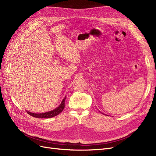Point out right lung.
<instances>
[{
	"label": "right lung",
	"instance_id": "right-lung-1",
	"mask_svg": "<svg viewBox=\"0 0 156 156\" xmlns=\"http://www.w3.org/2000/svg\"><path fill=\"white\" fill-rule=\"evenodd\" d=\"M65 100H66V97L63 99V100L61 103V104L60 105L59 107H58L55 109L48 112H45V113H39V114H36V113H32L29 111H27V113L30 116L35 117V118H40V119H48V118H52L54 117L56 115H59L60 113L62 112L64 108V103H65Z\"/></svg>",
	"mask_w": 156,
	"mask_h": 156
}]
</instances>
